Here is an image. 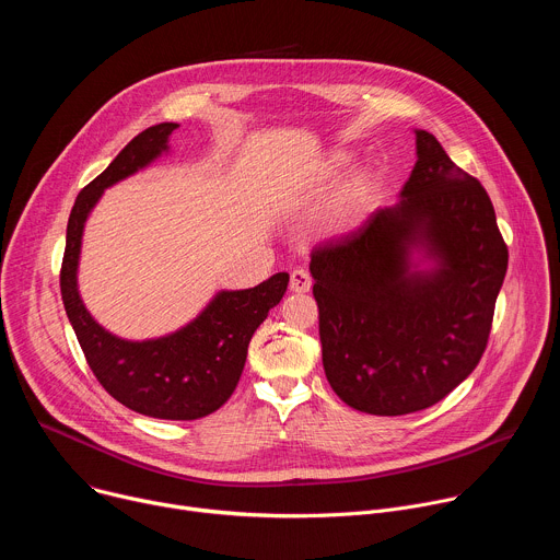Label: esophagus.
<instances>
[{
    "mask_svg": "<svg viewBox=\"0 0 560 560\" xmlns=\"http://www.w3.org/2000/svg\"><path fill=\"white\" fill-rule=\"evenodd\" d=\"M310 288H312V277H310V272H305L303 268L292 270V275H290V290H292V292H307Z\"/></svg>",
    "mask_w": 560,
    "mask_h": 560,
    "instance_id": "34e87169",
    "label": "esophagus"
}]
</instances>
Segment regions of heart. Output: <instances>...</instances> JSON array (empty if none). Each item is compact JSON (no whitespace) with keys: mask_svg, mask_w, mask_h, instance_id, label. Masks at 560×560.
<instances>
[{"mask_svg":"<svg viewBox=\"0 0 560 560\" xmlns=\"http://www.w3.org/2000/svg\"><path fill=\"white\" fill-rule=\"evenodd\" d=\"M343 164H348V154H346V152H337L335 159H332V166L339 168V166H343Z\"/></svg>","mask_w":560,"mask_h":560,"instance_id":"b5f03b06","label":"heart"}]
</instances>
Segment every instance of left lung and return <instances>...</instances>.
<instances>
[{
	"label": "left lung",
	"mask_w": 560,
	"mask_h": 560,
	"mask_svg": "<svg viewBox=\"0 0 560 560\" xmlns=\"http://www.w3.org/2000/svg\"><path fill=\"white\" fill-rule=\"evenodd\" d=\"M417 156L396 206L310 255L326 376L343 404L376 417L425 410L471 374L508 272L481 182L428 130ZM412 249L438 266L412 271Z\"/></svg>",
	"instance_id": "obj_1"
}]
</instances>
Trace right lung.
Listing matches in <instances>:
<instances>
[{"label": "right lung", "instance_id": "1", "mask_svg": "<svg viewBox=\"0 0 560 560\" xmlns=\"http://www.w3.org/2000/svg\"><path fill=\"white\" fill-rule=\"evenodd\" d=\"M179 124H156L139 132L113 164L77 195L66 228L61 261V301L84 357L104 389L132 412L195 421L219 410L244 372L248 343L288 290V272L248 290H223L186 328L159 339L126 341L104 330L77 290V266L84 223L102 192L145 168L168 150Z\"/></svg>", "mask_w": 560, "mask_h": 560}]
</instances>
